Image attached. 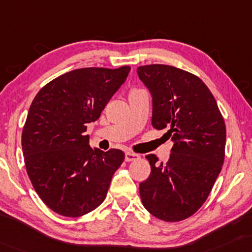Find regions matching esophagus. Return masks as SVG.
Returning <instances> with one entry per match:
<instances>
[{
  "label": "esophagus",
  "instance_id": "esophagus-1",
  "mask_svg": "<svg viewBox=\"0 0 252 252\" xmlns=\"http://www.w3.org/2000/svg\"><path fill=\"white\" fill-rule=\"evenodd\" d=\"M140 157L136 153H131V152H127L126 153V162H132V161H136V160H139Z\"/></svg>",
  "mask_w": 252,
  "mask_h": 252
}]
</instances>
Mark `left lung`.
<instances>
[{"mask_svg":"<svg viewBox=\"0 0 252 252\" xmlns=\"http://www.w3.org/2000/svg\"><path fill=\"white\" fill-rule=\"evenodd\" d=\"M153 97L154 129H166L173 146L165 164L148 154L151 175L140 183L146 210L161 220L180 221L202 207L225 158L226 126L217 101L200 77L169 65L138 67Z\"/></svg>","mask_w":252,"mask_h":252,"instance_id":"left-lung-1","label":"left lung"}]
</instances>
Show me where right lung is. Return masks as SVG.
<instances>
[{
  "label": "right lung",
  "instance_id": "right-lung-1",
  "mask_svg": "<svg viewBox=\"0 0 252 252\" xmlns=\"http://www.w3.org/2000/svg\"><path fill=\"white\" fill-rule=\"evenodd\" d=\"M130 69H74L50 81L35 95L21 146L35 192L56 214L80 217L105 200L126 155L115 148H92L84 132L87 123L99 119Z\"/></svg>",
  "mask_w": 252,
  "mask_h": 252
}]
</instances>
